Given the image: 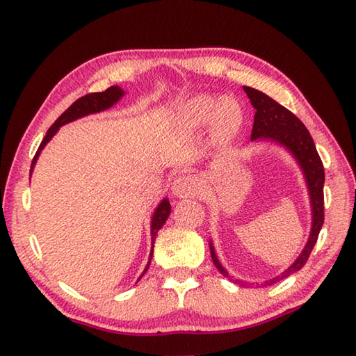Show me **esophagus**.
Returning a JSON list of instances; mask_svg holds the SVG:
<instances>
[{
	"instance_id": "1",
	"label": "esophagus",
	"mask_w": 356,
	"mask_h": 356,
	"mask_svg": "<svg viewBox=\"0 0 356 356\" xmlns=\"http://www.w3.org/2000/svg\"><path fill=\"white\" fill-rule=\"evenodd\" d=\"M172 193L176 197L180 199H191L197 197L202 193V180L195 174H186V176H180L176 179L172 185Z\"/></svg>"
}]
</instances>
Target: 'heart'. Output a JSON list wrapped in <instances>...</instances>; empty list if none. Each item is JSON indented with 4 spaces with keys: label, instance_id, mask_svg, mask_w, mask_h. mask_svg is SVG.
<instances>
[{
    "label": "heart",
    "instance_id": "1",
    "mask_svg": "<svg viewBox=\"0 0 356 356\" xmlns=\"http://www.w3.org/2000/svg\"><path fill=\"white\" fill-rule=\"evenodd\" d=\"M179 119L188 128H199L213 122L218 138L228 139L240 128L243 113L238 102L232 97L199 95L180 107Z\"/></svg>",
    "mask_w": 356,
    "mask_h": 356
}]
</instances>
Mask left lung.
<instances>
[{
  "label": "left lung",
  "mask_w": 356,
  "mask_h": 356,
  "mask_svg": "<svg viewBox=\"0 0 356 356\" xmlns=\"http://www.w3.org/2000/svg\"><path fill=\"white\" fill-rule=\"evenodd\" d=\"M245 93L248 95L249 101H251L252 107L255 108L254 116V125L251 139H269L274 140L280 145H283L286 149H289L295 161L303 170L309 195H311V207H312V228L311 236H309L307 243L303 249V252L298 255L289 268H287L283 274L272 278L268 284H274L280 280L289 277L293 272L300 270L305 266L309 255H311L312 249L318 240V234L321 231V226L324 223V166L320 159L318 151L315 148V143L311 133L301 120L291 113L283 105H280L277 101L272 99L268 95H264L259 90L251 87H243ZM211 249V259H213L216 268L222 272L225 277L229 278L228 270H226L220 261H218L217 255L214 252V246L209 241ZM238 282V280H237Z\"/></svg>",
  "instance_id": "obj_1"
}]
</instances>
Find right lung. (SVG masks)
Instances as JSON below:
<instances>
[{"instance_id":"obj_1","label":"right lung","mask_w":356,"mask_h":356,"mask_svg":"<svg viewBox=\"0 0 356 356\" xmlns=\"http://www.w3.org/2000/svg\"><path fill=\"white\" fill-rule=\"evenodd\" d=\"M122 96H124V90L120 88V87H118V86H113V87L105 90V92L90 93V95H86V96L79 97L78 101H74L70 105V107L67 108L63 113V115L55 120V124H53L49 128L47 134H45V138L42 139L41 145H40V148H38L36 154L33 157L32 166H30V174H32V171H33V166H35V163L38 161V156H40L41 149L45 147V143H47L53 138V136L56 134V131L59 130V127L69 124V122H72V120H76L79 118H84L87 115H93V113H99V111L107 110V108L113 107V105H115ZM170 213H171L170 202H168V199H163L161 203H159V207L156 208L154 214H153V218H151V241H153V243H154V238L157 236V231L162 228L163 223L166 222V218H168ZM153 243H151V245H153ZM151 257H153V249H151V252H149V261H151ZM149 261L147 263L145 269H143L142 275L148 270ZM142 275L139 277V280L142 278ZM139 280H138V282H139Z\"/></svg>"}]
</instances>
